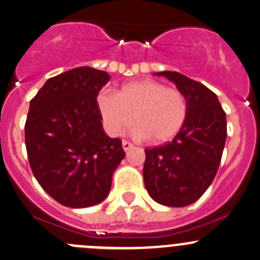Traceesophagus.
I'll use <instances>...</instances> for the list:
<instances>
[{
	"label": "esophagus",
	"mask_w": 260,
	"mask_h": 260,
	"mask_svg": "<svg viewBox=\"0 0 260 260\" xmlns=\"http://www.w3.org/2000/svg\"><path fill=\"white\" fill-rule=\"evenodd\" d=\"M122 147H123V149H124V151H128V149H132L133 147H135V144L131 143V142H128V141H123L122 142Z\"/></svg>",
	"instance_id": "obj_1"
}]
</instances>
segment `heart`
<instances>
[{
  "label": "heart",
  "instance_id": "b5f03b06",
  "mask_svg": "<svg viewBox=\"0 0 260 260\" xmlns=\"http://www.w3.org/2000/svg\"><path fill=\"white\" fill-rule=\"evenodd\" d=\"M97 103L111 135H121L135 121L138 137L148 138L155 144L172 141L184 127L188 117L184 94L152 80L124 84L118 94L101 92Z\"/></svg>",
  "mask_w": 260,
  "mask_h": 260
}]
</instances>
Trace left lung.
I'll use <instances>...</instances> for the list:
<instances>
[{"label":"left lung","mask_w":260,"mask_h":260,"mask_svg":"<svg viewBox=\"0 0 260 260\" xmlns=\"http://www.w3.org/2000/svg\"><path fill=\"white\" fill-rule=\"evenodd\" d=\"M176 83L184 94L188 117L171 142L146 148L144 185L157 203L185 207L212 184L226 138V119L217 94L178 72L157 73Z\"/></svg>","instance_id":"1"}]
</instances>
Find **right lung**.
Instances as JSON below:
<instances>
[{
    "label": "right lung",
    "instance_id": "obj_1",
    "mask_svg": "<svg viewBox=\"0 0 260 260\" xmlns=\"http://www.w3.org/2000/svg\"><path fill=\"white\" fill-rule=\"evenodd\" d=\"M109 75L78 67L54 76L29 103L24 141L32 173L54 201L70 208L101 203L125 155L102 128L97 95Z\"/></svg>",
    "mask_w": 260,
    "mask_h": 260
}]
</instances>
